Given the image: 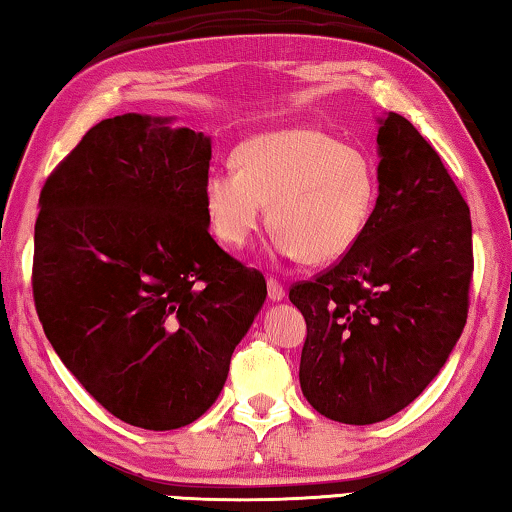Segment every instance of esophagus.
Wrapping results in <instances>:
<instances>
[{"label": "esophagus", "instance_id": "34e87169", "mask_svg": "<svg viewBox=\"0 0 512 512\" xmlns=\"http://www.w3.org/2000/svg\"><path fill=\"white\" fill-rule=\"evenodd\" d=\"M268 298L272 300V302H281L286 298V291H284V286L279 284L277 279H268Z\"/></svg>", "mask_w": 512, "mask_h": 512}]
</instances>
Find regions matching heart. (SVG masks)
I'll list each match as a JSON object with an SVG mask.
<instances>
[{
	"mask_svg": "<svg viewBox=\"0 0 512 512\" xmlns=\"http://www.w3.org/2000/svg\"><path fill=\"white\" fill-rule=\"evenodd\" d=\"M203 184L207 224L219 242L244 249L270 210L272 251L311 265L346 256L374 217L379 180L367 152L330 133L293 127L258 133Z\"/></svg>",
	"mask_w": 512,
	"mask_h": 512,
	"instance_id": "obj_1",
	"label": "heart"
}]
</instances>
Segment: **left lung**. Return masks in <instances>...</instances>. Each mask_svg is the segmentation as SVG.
I'll return each instance as SVG.
<instances>
[{
  "label": "left lung",
  "mask_w": 512,
  "mask_h": 512,
  "mask_svg": "<svg viewBox=\"0 0 512 512\" xmlns=\"http://www.w3.org/2000/svg\"><path fill=\"white\" fill-rule=\"evenodd\" d=\"M379 124V198L355 247L288 298L307 321L300 388L321 416L374 425L409 406L453 353L473 272L471 214L434 147L397 113Z\"/></svg>",
  "instance_id": "8db88e82"
}]
</instances>
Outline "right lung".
<instances>
[{"label": "right lung", "mask_w": 512, "mask_h": 512, "mask_svg": "<svg viewBox=\"0 0 512 512\" xmlns=\"http://www.w3.org/2000/svg\"><path fill=\"white\" fill-rule=\"evenodd\" d=\"M127 113L85 133L48 177L34 302L48 342L115 418L166 432L224 390L268 286L212 240V140Z\"/></svg>", "instance_id": "1"}]
</instances>
